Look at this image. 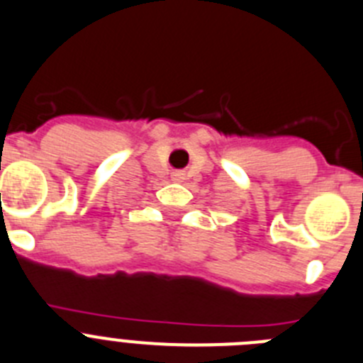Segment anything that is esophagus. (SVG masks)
Instances as JSON below:
<instances>
[{
	"instance_id": "34e87169",
	"label": "esophagus",
	"mask_w": 363,
	"mask_h": 363,
	"mask_svg": "<svg viewBox=\"0 0 363 363\" xmlns=\"http://www.w3.org/2000/svg\"><path fill=\"white\" fill-rule=\"evenodd\" d=\"M172 176H174L176 182H179V179H184V174H182V172H174V174H172Z\"/></svg>"
}]
</instances>
